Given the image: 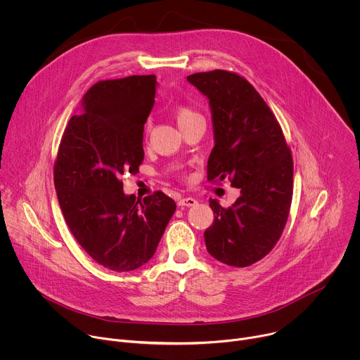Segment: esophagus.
I'll return each mask as SVG.
<instances>
[{
  "label": "esophagus",
  "mask_w": 360,
  "mask_h": 360,
  "mask_svg": "<svg viewBox=\"0 0 360 360\" xmlns=\"http://www.w3.org/2000/svg\"><path fill=\"white\" fill-rule=\"evenodd\" d=\"M198 203V200L195 199V198H181L179 200H178V205L179 207H195V205Z\"/></svg>",
  "instance_id": "esophagus-1"
}]
</instances>
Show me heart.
<instances>
[{
    "instance_id": "1",
    "label": "heart",
    "mask_w": 360,
    "mask_h": 360,
    "mask_svg": "<svg viewBox=\"0 0 360 360\" xmlns=\"http://www.w3.org/2000/svg\"><path fill=\"white\" fill-rule=\"evenodd\" d=\"M174 117H175V121L178 122L179 127L185 125L186 122H189L193 118H198L199 115L196 112H193L192 110L186 108V107H178L175 111H174Z\"/></svg>"
}]
</instances>
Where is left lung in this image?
I'll return each mask as SVG.
<instances>
[{
    "mask_svg": "<svg viewBox=\"0 0 360 360\" xmlns=\"http://www.w3.org/2000/svg\"><path fill=\"white\" fill-rule=\"evenodd\" d=\"M210 101L215 146L208 181L228 178L240 189L231 208L210 199L215 219L205 231L208 252L222 264L245 268L279 240L293 192V161L281 125L264 98L238 74L215 70L186 77Z\"/></svg>",
    "mask_w": 360,
    "mask_h": 360,
    "instance_id": "1",
    "label": "left lung"
}]
</instances>
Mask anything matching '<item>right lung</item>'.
I'll return each instance as SVG.
<instances>
[{"instance_id":"1","label":"right lung","mask_w":360,"mask_h":360,"mask_svg":"<svg viewBox=\"0 0 360 360\" xmlns=\"http://www.w3.org/2000/svg\"><path fill=\"white\" fill-rule=\"evenodd\" d=\"M155 75L99 81L82 98L61 139L54 184L65 222L99 265L115 272L146 264L176 203L158 191L136 200L121 176L143 160V124L157 92Z\"/></svg>"}]
</instances>
